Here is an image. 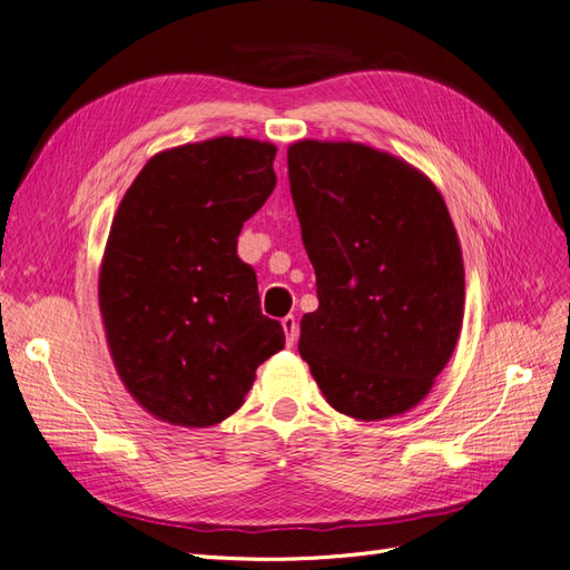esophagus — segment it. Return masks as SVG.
<instances>
[{
  "instance_id": "1",
  "label": "esophagus",
  "mask_w": 570,
  "mask_h": 570,
  "mask_svg": "<svg viewBox=\"0 0 570 570\" xmlns=\"http://www.w3.org/2000/svg\"><path fill=\"white\" fill-rule=\"evenodd\" d=\"M283 331H285V337H287V347H292V344H297L299 325H297V318H295V316H285V318H283Z\"/></svg>"
}]
</instances>
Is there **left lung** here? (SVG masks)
<instances>
[{
    "label": "left lung",
    "mask_w": 570,
    "mask_h": 570,
    "mask_svg": "<svg viewBox=\"0 0 570 570\" xmlns=\"http://www.w3.org/2000/svg\"><path fill=\"white\" fill-rule=\"evenodd\" d=\"M289 193L316 271L299 354L333 409L381 421L416 406L463 321V262L438 187L356 142L287 149Z\"/></svg>",
    "instance_id": "left-lung-1"
}]
</instances>
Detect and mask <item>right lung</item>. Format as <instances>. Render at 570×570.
<instances>
[{
  "label": "right lung",
  "instance_id": "add662e5",
  "mask_svg": "<svg viewBox=\"0 0 570 570\" xmlns=\"http://www.w3.org/2000/svg\"><path fill=\"white\" fill-rule=\"evenodd\" d=\"M275 147L216 137L157 154L120 202L99 273L116 371L154 416L220 423L285 347L237 237L275 187Z\"/></svg>",
  "mask_w": 570,
  "mask_h": 570
}]
</instances>
